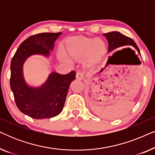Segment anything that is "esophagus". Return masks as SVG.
Masks as SVG:
<instances>
[{"label": "esophagus", "instance_id": "esophagus-1", "mask_svg": "<svg viewBox=\"0 0 155 155\" xmlns=\"http://www.w3.org/2000/svg\"><path fill=\"white\" fill-rule=\"evenodd\" d=\"M84 72L82 71H78L77 73H76V78H78V80H82L84 78Z\"/></svg>", "mask_w": 155, "mask_h": 155}]
</instances>
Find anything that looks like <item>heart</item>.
Returning a JSON list of instances; mask_svg holds the SVG:
<instances>
[{"label":"heart","instance_id":"1","mask_svg":"<svg viewBox=\"0 0 155 155\" xmlns=\"http://www.w3.org/2000/svg\"><path fill=\"white\" fill-rule=\"evenodd\" d=\"M106 44L100 39L94 40L84 37H75L68 45L67 50L70 56L74 58H82L86 56L88 64L99 62L105 54ZM58 57L61 61L71 63V58L64 51L59 50Z\"/></svg>","mask_w":155,"mask_h":155}]
</instances>
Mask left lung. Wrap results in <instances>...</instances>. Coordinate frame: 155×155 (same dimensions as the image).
Masks as SVG:
<instances>
[{
	"mask_svg": "<svg viewBox=\"0 0 155 155\" xmlns=\"http://www.w3.org/2000/svg\"><path fill=\"white\" fill-rule=\"evenodd\" d=\"M104 36H105L106 38L107 39L108 44H109V47H108L109 52L118 48L124 47V46H132L137 50V51L139 53V54H140L138 47H137L135 42L131 38L126 37V36L122 35L121 33L116 31L104 34ZM124 49L129 50L135 54L134 50H132L130 48H124L123 50Z\"/></svg>",
	"mask_w": 155,
	"mask_h": 155,
	"instance_id": "1",
	"label": "left lung"
}]
</instances>
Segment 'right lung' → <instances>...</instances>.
Wrapping results in <instances>:
<instances>
[{
  "mask_svg": "<svg viewBox=\"0 0 155 155\" xmlns=\"http://www.w3.org/2000/svg\"><path fill=\"white\" fill-rule=\"evenodd\" d=\"M61 32L40 33L25 39L17 49L10 63V84L20 111L35 119L54 117L62 111L70 84L75 79V72L66 75L53 72L38 87L29 85L23 76V64L35 54L48 57L54 42Z\"/></svg>",
  "mask_w": 155,
  "mask_h": 155,
  "instance_id": "obj_1",
  "label": "right lung"
}]
</instances>
